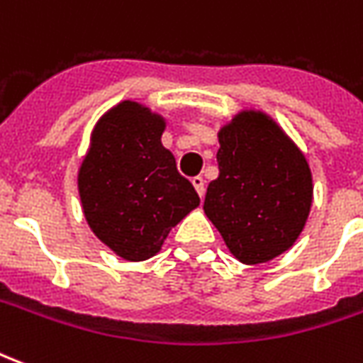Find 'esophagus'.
<instances>
[{"label": "esophagus", "instance_id": "obj_1", "mask_svg": "<svg viewBox=\"0 0 363 363\" xmlns=\"http://www.w3.org/2000/svg\"><path fill=\"white\" fill-rule=\"evenodd\" d=\"M192 184H194V189H196V192L200 194V198L204 196V177H192Z\"/></svg>", "mask_w": 363, "mask_h": 363}]
</instances>
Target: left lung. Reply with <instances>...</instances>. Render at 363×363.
<instances>
[{"instance_id": "8db88e82", "label": "left lung", "mask_w": 363, "mask_h": 363, "mask_svg": "<svg viewBox=\"0 0 363 363\" xmlns=\"http://www.w3.org/2000/svg\"><path fill=\"white\" fill-rule=\"evenodd\" d=\"M218 169L204 212L233 257L260 264L288 251L311 210L303 153L267 114L245 111L220 130Z\"/></svg>"}]
</instances>
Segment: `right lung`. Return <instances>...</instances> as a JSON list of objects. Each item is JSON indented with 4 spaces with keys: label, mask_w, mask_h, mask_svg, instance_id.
Here are the masks:
<instances>
[{
    "label": "right lung",
    "mask_w": 363,
    "mask_h": 363,
    "mask_svg": "<svg viewBox=\"0 0 363 363\" xmlns=\"http://www.w3.org/2000/svg\"><path fill=\"white\" fill-rule=\"evenodd\" d=\"M165 120L124 101L99 120L79 169L83 213L101 241L126 260L161 251L169 231L198 204L196 190L163 147Z\"/></svg>",
    "instance_id": "1"
}]
</instances>
